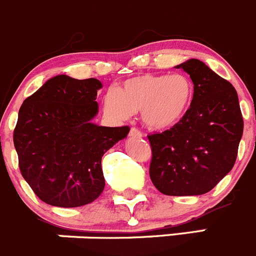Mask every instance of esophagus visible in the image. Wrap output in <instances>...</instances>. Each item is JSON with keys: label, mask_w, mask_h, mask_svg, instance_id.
<instances>
[{"label": "esophagus", "mask_w": 256, "mask_h": 256, "mask_svg": "<svg viewBox=\"0 0 256 256\" xmlns=\"http://www.w3.org/2000/svg\"><path fill=\"white\" fill-rule=\"evenodd\" d=\"M130 137H134V138H140L142 137V133H140L137 128H130Z\"/></svg>", "instance_id": "1"}]
</instances>
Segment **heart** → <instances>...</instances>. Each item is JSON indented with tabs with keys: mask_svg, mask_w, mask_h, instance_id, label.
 I'll return each instance as SVG.
<instances>
[{
	"mask_svg": "<svg viewBox=\"0 0 256 256\" xmlns=\"http://www.w3.org/2000/svg\"><path fill=\"white\" fill-rule=\"evenodd\" d=\"M193 94V84L184 74H144L126 80L119 91H108L102 105L116 120H126L133 112H140V120L148 130H164L184 118Z\"/></svg>",
	"mask_w": 256,
	"mask_h": 256,
	"instance_id": "obj_1",
	"label": "heart"
}]
</instances>
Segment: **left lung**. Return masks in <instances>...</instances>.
Wrapping results in <instances>:
<instances>
[{"label":"left lung","instance_id":"obj_1","mask_svg":"<svg viewBox=\"0 0 256 256\" xmlns=\"http://www.w3.org/2000/svg\"><path fill=\"white\" fill-rule=\"evenodd\" d=\"M176 68L190 76L193 100L179 123L148 136L150 178L165 196H200L235 165L244 120L235 88L206 63L193 58Z\"/></svg>","mask_w":256,"mask_h":256}]
</instances>
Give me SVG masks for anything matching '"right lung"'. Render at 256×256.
Masks as SVG:
<instances>
[{"instance_id": "obj_1", "label": "right lung", "mask_w": 256, "mask_h": 256, "mask_svg": "<svg viewBox=\"0 0 256 256\" xmlns=\"http://www.w3.org/2000/svg\"><path fill=\"white\" fill-rule=\"evenodd\" d=\"M102 84L52 77L18 110L14 144L21 175L46 204L81 207L102 193V157L130 133L128 126L92 123Z\"/></svg>"}]
</instances>
